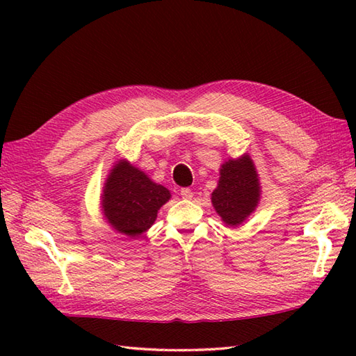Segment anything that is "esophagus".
Instances as JSON below:
<instances>
[{
    "label": "esophagus",
    "instance_id": "esophagus-1",
    "mask_svg": "<svg viewBox=\"0 0 356 356\" xmlns=\"http://www.w3.org/2000/svg\"><path fill=\"white\" fill-rule=\"evenodd\" d=\"M180 195H182V197L186 199V200H191L193 199V191L190 190V188H182V190H180Z\"/></svg>",
    "mask_w": 356,
    "mask_h": 356
}]
</instances>
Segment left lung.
Masks as SVG:
<instances>
[{"instance_id": "1", "label": "left lung", "mask_w": 356, "mask_h": 356, "mask_svg": "<svg viewBox=\"0 0 356 356\" xmlns=\"http://www.w3.org/2000/svg\"><path fill=\"white\" fill-rule=\"evenodd\" d=\"M260 197V177L251 156L245 153L220 165V177L211 202L226 226L236 228L243 223L259 207Z\"/></svg>"}]
</instances>
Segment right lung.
<instances>
[{"label": "right lung", "instance_id": "add662e5", "mask_svg": "<svg viewBox=\"0 0 356 356\" xmlns=\"http://www.w3.org/2000/svg\"><path fill=\"white\" fill-rule=\"evenodd\" d=\"M171 199L168 188L153 182L148 174L120 159L110 170L101 194V211L111 229L130 238L147 232L159 209Z\"/></svg>", "mask_w": 356, "mask_h": 356}]
</instances>
